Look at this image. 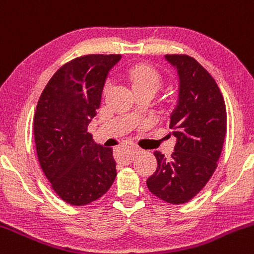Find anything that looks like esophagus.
Here are the masks:
<instances>
[{
    "label": "esophagus",
    "mask_w": 254,
    "mask_h": 254,
    "mask_svg": "<svg viewBox=\"0 0 254 254\" xmlns=\"http://www.w3.org/2000/svg\"><path fill=\"white\" fill-rule=\"evenodd\" d=\"M138 150H139V149H138V146H135V145L129 146V149H128V156H129V158L132 159L133 156H134L135 154H137Z\"/></svg>",
    "instance_id": "1"
}]
</instances>
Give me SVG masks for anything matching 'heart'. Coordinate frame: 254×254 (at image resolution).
<instances>
[{
	"mask_svg": "<svg viewBox=\"0 0 254 254\" xmlns=\"http://www.w3.org/2000/svg\"><path fill=\"white\" fill-rule=\"evenodd\" d=\"M127 74L134 91L145 90V89L158 91L163 84V77L160 73L151 66L144 64H133L128 68ZM110 89H111V82L106 80L104 85V94L108 93Z\"/></svg>",
	"mask_w": 254,
	"mask_h": 254,
	"instance_id": "1",
	"label": "heart"
}]
</instances>
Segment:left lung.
I'll use <instances>...</instances> for the list:
<instances>
[{
	"label": "left lung",
	"mask_w": 254,
	"mask_h": 254,
	"mask_svg": "<svg viewBox=\"0 0 254 254\" xmlns=\"http://www.w3.org/2000/svg\"><path fill=\"white\" fill-rule=\"evenodd\" d=\"M180 75L176 109L170 128L177 138L169 159L154 151L158 167L146 180L149 190L170 204L194 198L218 166L226 134V106L215 79L188 55H166Z\"/></svg>",
	"instance_id": "obj_1"
}]
</instances>
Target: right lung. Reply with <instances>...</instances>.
<instances>
[{"instance_id":"obj_1","label":"right lung","mask_w":254,"mask_h":254,"mask_svg":"<svg viewBox=\"0 0 254 254\" xmlns=\"http://www.w3.org/2000/svg\"><path fill=\"white\" fill-rule=\"evenodd\" d=\"M121 55H84L57 69L39 98L34 139L39 164L64 202L99 199L116 179L111 148L94 142L88 125L100 106L109 70Z\"/></svg>"}]
</instances>
